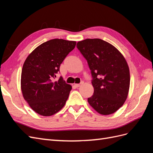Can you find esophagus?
I'll return each mask as SVG.
<instances>
[{
    "instance_id": "1",
    "label": "esophagus",
    "mask_w": 153,
    "mask_h": 153,
    "mask_svg": "<svg viewBox=\"0 0 153 153\" xmlns=\"http://www.w3.org/2000/svg\"><path fill=\"white\" fill-rule=\"evenodd\" d=\"M83 84H84V82H82L80 84H75V87H79L80 85H82Z\"/></svg>"
}]
</instances>
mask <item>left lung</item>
Segmentation results:
<instances>
[{
    "label": "left lung",
    "instance_id": "obj_1",
    "mask_svg": "<svg viewBox=\"0 0 153 153\" xmlns=\"http://www.w3.org/2000/svg\"><path fill=\"white\" fill-rule=\"evenodd\" d=\"M76 47L87 61L92 76L94 94L88 103L101 115L114 114L128 94L130 75L126 59L112 45L101 39L78 41Z\"/></svg>",
    "mask_w": 153,
    "mask_h": 153
}]
</instances>
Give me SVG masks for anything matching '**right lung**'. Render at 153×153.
Segmentation results:
<instances>
[{"mask_svg": "<svg viewBox=\"0 0 153 153\" xmlns=\"http://www.w3.org/2000/svg\"><path fill=\"white\" fill-rule=\"evenodd\" d=\"M76 42L53 39L36 48L27 57L21 75L23 96L34 112L51 116L65 105L72 87L62 77L55 81L60 65Z\"/></svg>", "mask_w": 153, "mask_h": 153, "instance_id": "right-lung-1", "label": "right lung"}]
</instances>
